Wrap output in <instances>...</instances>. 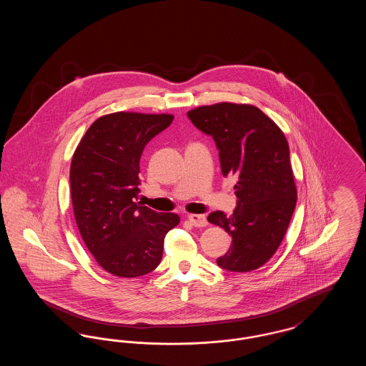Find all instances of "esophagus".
<instances>
[{
    "label": "esophagus",
    "mask_w": 366,
    "mask_h": 366,
    "mask_svg": "<svg viewBox=\"0 0 366 366\" xmlns=\"http://www.w3.org/2000/svg\"><path fill=\"white\" fill-rule=\"evenodd\" d=\"M188 219L191 221L193 227H206L209 224L206 215H202V214H191V215H188Z\"/></svg>",
    "instance_id": "1"
}]
</instances>
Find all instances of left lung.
Here are the masks:
<instances>
[{
    "instance_id": "left-lung-1",
    "label": "left lung",
    "mask_w": 366,
    "mask_h": 366,
    "mask_svg": "<svg viewBox=\"0 0 366 366\" xmlns=\"http://www.w3.org/2000/svg\"><path fill=\"white\" fill-rule=\"evenodd\" d=\"M188 118L214 139L224 177L236 179L233 214L209 215V222L232 236V247L217 263L229 272L255 270L277 251L295 209L287 139L254 105H204L189 111Z\"/></svg>"
}]
</instances>
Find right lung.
I'll list each match as a JSON object with an SVG mask.
<instances>
[{
    "label": "right lung",
    "instance_id": "add662e5",
    "mask_svg": "<svg viewBox=\"0 0 366 366\" xmlns=\"http://www.w3.org/2000/svg\"><path fill=\"white\" fill-rule=\"evenodd\" d=\"M174 117L115 112L87 129L71 162L72 209L87 249L108 273L139 277L162 261L174 212L136 203L139 159L145 145Z\"/></svg>",
    "mask_w": 366,
    "mask_h": 366
}]
</instances>
